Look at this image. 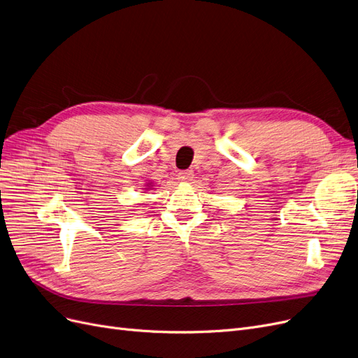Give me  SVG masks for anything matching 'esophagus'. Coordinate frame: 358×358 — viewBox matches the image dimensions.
I'll return each instance as SVG.
<instances>
[{
    "label": "esophagus",
    "mask_w": 358,
    "mask_h": 358,
    "mask_svg": "<svg viewBox=\"0 0 358 358\" xmlns=\"http://www.w3.org/2000/svg\"><path fill=\"white\" fill-rule=\"evenodd\" d=\"M178 178L182 182H189L193 180V171L192 169H186V171H180L178 172Z\"/></svg>",
    "instance_id": "esophagus-1"
}]
</instances>
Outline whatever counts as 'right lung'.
<instances>
[{
	"label": "right lung",
	"instance_id": "1",
	"mask_svg": "<svg viewBox=\"0 0 358 358\" xmlns=\"http://www.w3.org/2000/svg\"><path fill=\"white\" fill-rule=\"evenodd\" d=\"M147 187H152V184H150V182H148V186H147Z\"/></svg>",
	"mask_w": 358,
	"mask_h": 358
}]
</instances>
